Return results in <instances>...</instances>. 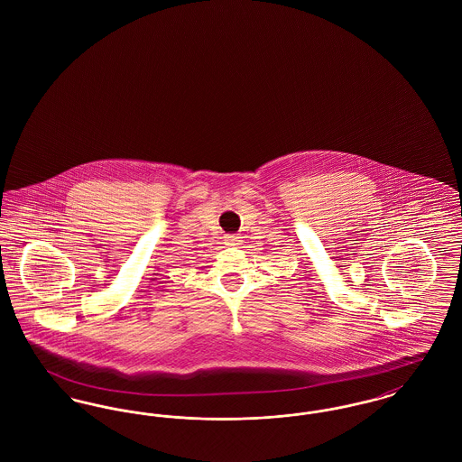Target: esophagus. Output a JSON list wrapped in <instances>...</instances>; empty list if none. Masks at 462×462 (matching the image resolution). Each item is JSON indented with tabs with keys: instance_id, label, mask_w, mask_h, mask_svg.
Masks as SVG:
<instances>
[{
	"instance_id": "esophagus-1",
	"label": "esophagus",
	"mask_w": 462,
	"mask_h": 462,
	"mask_svg": "<svg viewBox=\"0 0 462 462\" xmlns=\"http://www.w3.org/2000/svg\"><path fill=\"white\" fill-rule=\"evenodd\" d=\"M226 242H227V245H231V246H238L240 242H242V236H238V235H229V236H226Z\"/></svg>"
}]
</instances>
